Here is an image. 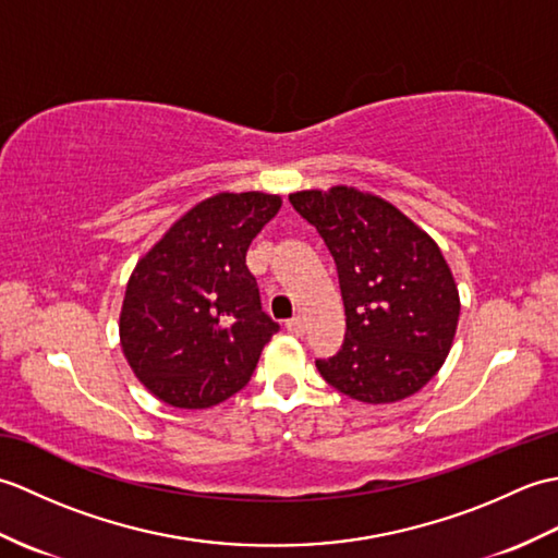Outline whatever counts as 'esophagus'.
I'll list each match as a JSON object with an SVG mask.
<instances>
[{"instance_id": "1", "label": "esophagus", "mask_w": 558, "mask_h": 558, "mask_svg": "<svg viewBox=\"0 0 558 558\" xmlns=\"http://www.w3.org/2000/svg\"><path fill=\"white\" fill-rule=\"evenodd\" d=\"M286 328L290 330L292 336H304L306 324H304V318H302V316H294V318H290V322L286 324Z\"/></svg>"}]
</instances>
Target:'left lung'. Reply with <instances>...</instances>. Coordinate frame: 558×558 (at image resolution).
<instances>
[{
  "instance_id": "left-lung-1",
  "label": "left lung",
  "mask_w": 558,
  "mask_h": 558,
  "mask_svg": "<svg viewBox=\"0 0 558 558\" xmlns=\"http://www.w3.org/2000/svg\"><path fill=\"white\" fill-rule=\"evenodd\" d=\"M290 204L324 236L338 266L345 340L316 360L326 384L384 405L417 393L453 345L460 298L441 248L386 198L354 186L306 189Z\"/></svg>"
}]
</instances>
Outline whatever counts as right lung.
<instances>
[{"instance_id": "add662e5", "label": "right lung", "mask_w": 558, "mask_h": 558, "mask_svg": "<svg viewBox=\"0 0 558 558\" xmlns=\"http://www.w3.org/2000/svg\"><path fill=\"white\" fill-rule=\"evenodd\" d=\"M278 194L220 192L177 220L126 282L120 342L165 405L204 410L252 378L278 324L260 310L246 248L276 218Z\"/></svg>"}]
</instances>
